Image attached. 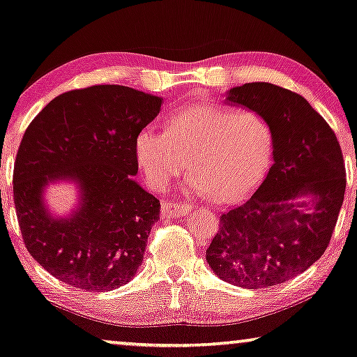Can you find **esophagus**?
<instances>
[{"instance_id":"34e87169","label":"esophagus","mask_w":357,"mask_h":357,"mask_svg":"<svg viewBox=\"0 0 357 357\" xmlns=\"http://www.w3.org/2000/svg\"><path fill=\"white\" fill-rule=\"evenodd\" d=\"M192 210V205L188 202H165L162 205L163 217H184Z\"/></svg>"}]
</instances>
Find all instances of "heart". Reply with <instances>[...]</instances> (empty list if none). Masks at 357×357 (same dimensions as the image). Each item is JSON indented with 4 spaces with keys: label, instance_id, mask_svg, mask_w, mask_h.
<instances>
[{
    "label": "heart",
    "instance_id": "1",
    "mask_svg": "<svg viewBox=\"0 0 357 357\" xmlns=\"http://www.w3.org/2000/svg\"><path fill=\"white\" fill-rule=\"evenodd\" d=\"M273 144L272 123L262 113L199 103L173 113L163 130L140 129L134 153L150 188L165 190L188 165L185 185L190 190L231 202L264 178Z\"/></svg>",
    "mask_w": 357,
    "mask_h": 357
}]
</instances>
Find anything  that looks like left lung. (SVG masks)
<instances>
[{
	"label": "left lung",
	"mask_w": 357,
	"mask_h": 357,
	"mask_svg": "<svg viewBox=\"0 0 357 357\" xmlns=\"http://www.w3.org/2000/svg\"><path fill=\"white\" fill-rule=\"evenodd\" d=\"M228 102L268 118L273 165L244 204L220 215L205 259L228 283L268 288L327 250L344 199V160L333 129L299 93L250 82L231 89Z\"/></svg>",
	"instance_id": "obj_1"
}]
</instances>
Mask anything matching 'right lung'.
<instances>
[{
  "instance_id": "obj_1",
  "label": "right lung",
  "mask_w": 357,
  "mask_h": 357,
  "mask_svg": "<svg viewBox=\"0 0 357 357\" xmlns=\"http://www.w3.org/2000/svg\"><path fill=\"white\" fill-rule=\"evenodd\" d=\"M162 102L124 85H92L58 95L29 124L14 162V205L24 244L54 278L109 291L137 273L160 200L134 181V140ZM53 178L79 184L71 219L44 210L41 190Z\"/></svg>"
}]
</instances>
